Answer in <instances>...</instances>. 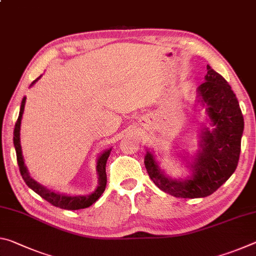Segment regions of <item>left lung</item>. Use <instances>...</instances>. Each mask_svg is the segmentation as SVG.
I'll return each instance as SVG.
<instances>
[{"label":"left lung","instance_id":"1","mask_svg":"<svg viewBox=\"0 0 256 256\" xmlns=\"http://www.w3.org/2000/svg\"><path fill=\"white\" fill-rule=\"evenodd\" d=\"M206 81L198 88V96L214 126L203 128L200 148L186 180H172L160 170L154 154L148 151L144 164L151 180L176 198H206L216 192L235 172L240 154L244 118L232 86L214 68L206 66Z\"/></svg>","mask_w":256,"mask_h":256}]
</instances>
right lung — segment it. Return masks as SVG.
<instances>
[{
  "instance_id": "right-lung-1",
  "label": "right lung",
  "mask_w": 256,
  "mask_h": 256,
  "mask_svg": "<svg viewBox=\"0 0 256 256\" xmlns=\"http://www.w3.org/2000/svg\"><path fill=\"white\" fill-rule=\"evenodd\" d=\"M40 79V78H38ZM37 79V80H38ZM34 80L32 86L36 82ZM24 104H26V97H24L22 102H21V107H20V112L19 118L16 120L14 131V144L16 152V160H18V166L20 174L22 176L24 180L26 182L30 188H32L34 192H36L38 196H40L42 198H45L47 202H50L52 206L56 208H60V209L66 210H79V209H84V208H88L92 204H94L99 198L102 196L104 190L106 188V183H107V175H106V162L107 159L110 157V150L108 149L99 156L97 160V172H98V182L99 184L97 188L94 190L92 194L89 196H64V194H60L58 192H53L48 188H44V186L37 183L36 180H32L30 177L27 167H26L24 157H22V151H21V144H20V126H21V118H22L24 110Z\"/></svg>"
}]
</instances>
